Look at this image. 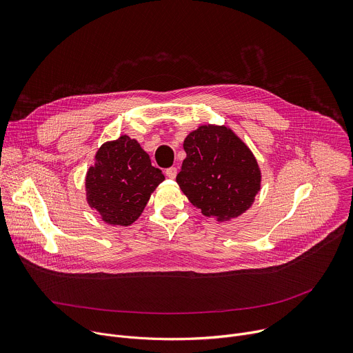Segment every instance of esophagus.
<instances>
[{
    "instance_id": "obj_1",
    "label": "esophagus",
    "mask_w": 353,
    "mask_h": 353,
    "mask_svg": "<svg viewBox=\"0 0 353 353\" xmlns=\"http://www.w3.org/2000/svg\"><path fill=\"white\" fill-rule=\"evenodd\" d=\"M166 176H168L169 179H176V176H177V169H176V168H169V169H166Z\"/></svg>"
}]
</instances>
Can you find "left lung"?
Returning <instances> with one entry per match:
<instances>
[{
  "instance_id": "obj_1",
  "label": "left lung",
  "mask_w": 353,
  "mask_h": 353,
  "mask_svg": "<svg viewBox=\"0 0 353 353\" xmlns=\"http://www.w3.org/2000/svg\"><path fill=\"white\" fill-rule=\"evenodd\" d=\"M183 146L187 157L176 181L195 208L228 221L251 207L261 173L254 155L232 130L201 125Z\"/></svg>"
}]
</instances>
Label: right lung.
<instances>
[{
    "instance_id": "1",
    "label": "right lung",
    "mask_w": 353,
    "mask_h": 353,
    "mask_svg": "<svg viewBox=\"0 0 353 353\" xmlns=\"http://www.w3.org/2000/svg\"><path fill=\"white\" fill-rule=\"evenodd\" d=\"M86 174V198L106 223L131 225L142 214L150 194L165 180L141 145L127 135L106 142Z\"/></svg>"
}]
</instances>
